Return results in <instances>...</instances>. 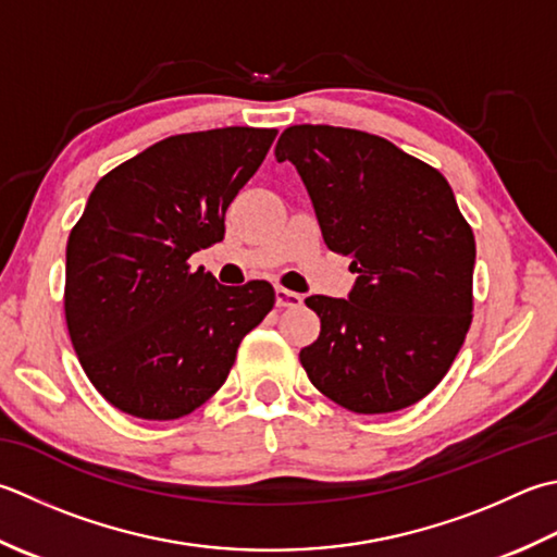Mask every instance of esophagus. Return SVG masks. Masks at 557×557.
<instances>
[{
    "label": "esophagus",
    "instance_id": "1",
    "mask_svg": "<svg viewBox=\"0 0 557 557\" xmlns=\"http://www.w3.org/2000/svg\"><path fill=\"white\" fill-rule=\"evenodd\" d=\"M275 301H277L280 309L299 307V304H301V294L289 292V289H285V287H277V289H275Z\"/></svg>",
    "mask_w": 557,
    "mask_h": 557
}]
</instances>
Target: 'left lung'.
<instances>
[{"mask_svg":"<svg viewBox=\"0 0 557 557\" xmlns=\"http://www.w3.org/2000/svg\"><path fill=\"white\" fill-rule=\"evenodd\" d=\"M275 157L297 166L325 246L357 272L347 299H307L321 333L301 367L352 412L412 406L449 372L473 319L475 238L451 185L394 141L347 127H287Z\"/></svg>","mask_w":557,"mask_h":557,"instance_id":"1","label":"left lung"}]
</instances>
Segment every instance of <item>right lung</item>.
Segmentation results:
<instances>
[{
  "label": "right lung",
  "mask_w": 557,
  "mask_h": 557,
  "mask_svg": "<svg viewBox=\"0 0 557 557\" xmlns=\"http://www.w3.org/2000/svg\"><path fill=\"white\" fill-rule=\"evenodd\" d=\"M275 135L263 127L173 135L91 190L67 242L64 315L86 376L127 416L176 420L200 408L275 304L270 282L224 287L188 265L222 242L228 205Z\"/></svg>",
  "instance_id": "obj_1"
}]
</instances>
